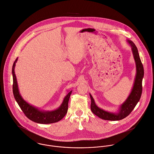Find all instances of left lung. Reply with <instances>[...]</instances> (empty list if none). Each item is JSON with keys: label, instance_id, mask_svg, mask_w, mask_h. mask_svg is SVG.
I'll use <instances>...</instances> for the list:
<instances>
[{"label": "left lung", "instance_id": "obj_1", "mask_svg": "<svg viewBox=\"0 0 154 154\" xmlns=\"http://www.w3.org/2000/svg\"><path fill=\"white\" fill-rule=\"evenodd\" d=\"M127 42L131 48V51L136 63V74L131 93L127 99L120 105L118 112H109L99 108L96 105L92 96L89 93L91 99V108L93 113L100 119L105 120L119 121L125 118L133 110L141 97L142 92V80L144 75L143 66L140 59L137 48L134 43L130 40H127Z\"/></svg>", "mask_w": 154, "mask_h": 154}]
</instances>
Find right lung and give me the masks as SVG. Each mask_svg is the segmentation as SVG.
<instances>
[{"label": "right lung", "mask_w": 154, "mask_h": 154, "mask_svg": "<svg viewBox=\"0 0 154 154\" xmlns=\"http://www.w3.org/2000/svg\"><path fill=\"white\" fill-rule=\"evenodd\" d=\"M17 61L18 58L14 62L12 69L13 76L12 89L14 97L26 116L31 121L40 124H51L57 123L60 121L67 113L68 101L72 91L68 93V94L65 96L61 105L57 109L53 111H44L39 109L38 108H36L27 102L20 93L17 77L15 74V66Z\"/></svg>", "instance_id": "1"}]
</instances>
